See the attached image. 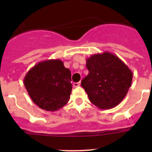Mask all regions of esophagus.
<instances>
[{
  "instance_id": "1",
  "label": "esophagus",
  "mask_w": 152,
  "mask_h": 152,
  "mask_svg": "<svg viewBox=\"0 0 152 152\" xmlns=\"http://www.w3.org/2000/svg\"><path fill=\"white\" fill-rule=\"evenodd\" d=\"M74 87L75 88H77V87H79V86L80 85V82H77V83H74Z\"/></svg>"
}]
</instances>
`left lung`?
<instances>
[{"label": "left lung", "mask_w": 152, "mask_h": 152, "mask_svg": "<svg viewBox=\"0 0 152 152\" xmlns=\"http://www.w3.org/2000/svg\"><path fill=\"white\" fill-rule=\"evenodd\" d=\"M89 71L81 81L91 103L101 110L117 106L131 87L132 72L116 55L109 52L87 58Z\"/></svg>", "instance_id": "8db88e82"}]
</instances>
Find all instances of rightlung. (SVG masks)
Masks as SVG:
<instances>
[{
  "label": "right lung",
  "mask_w": 152,
  "mask_h": 152,
  "mask_svg": "<svg viewBox=\"0 0 152 152\" xmlns=\"http://www.w3.org/2000/svg\"><path fill=\"white\" fill-rule=\"evenodd\" d=\"M72 74L60 59L40 61L29 70L24 86L39 108L56 111L68 102L72 93Z\"/></svg>",
  "instance_id": "add662e5"
}]
</instances>
